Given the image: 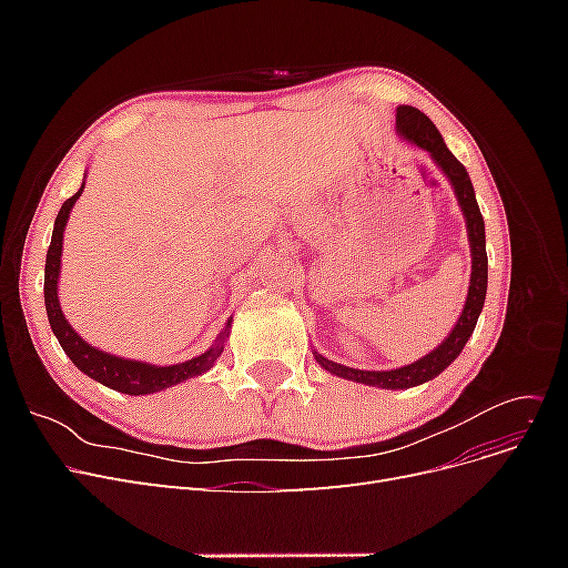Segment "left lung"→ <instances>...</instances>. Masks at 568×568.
Masks as SVG:
<instances>
[{"instance_id": "8db88e82", "label": "left lung", "mask_w": 568, "mask_h": 568, "mask_svg": "<svg viewBox=\"0 0 568 568\" xmlns=\"http://www.w3.org/2000/svg\"><path fill=\"white\" fill-rule=\"evenodd\" d=\"M395 130L403 136L405 142L417 144L419 149L432 153V159L436 165L443 170L445 178L450 180L455 196L459 201V209L464 213V220H467V234H469V248H471V280H469V294L467 303H464V311L453 326V332L448 334L436 351L424 355L422 359L398 369H388V372H367V369H353L346 365H338L334 359L320 355L317 351L313 353L322 369L332 372L336 376H343V379H351L357 384H367L376 388H412L432 382L434 376H438L445 367L455 363V357L462 353L464 343L469 341L474 334V326L478 322L480 311H484L486 303V288H488V255H486V225H484V215L478 211L474 186L469 180L467 168H464L450 149L445 146L440 132L436 125L415 106H398V113H395Z\"/></svg>"}]
</instances>
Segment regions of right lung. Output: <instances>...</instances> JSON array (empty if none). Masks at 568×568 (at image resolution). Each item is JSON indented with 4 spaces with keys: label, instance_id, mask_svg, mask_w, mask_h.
<instances>
[{
    "label": "right lung",
    "instance_id": "add662e5",
    "mask_svg": "<svg viewBox=\"0 0 568 568\" xmlns=\"http://www.w3.org/2000/svg\"><path fill=\"white\" fill-rule=\"evenodd\" d=\"M84 189H78V192L68 199L61 211L57 215L54 222V232H51V244L47 251V265H44V305H47V317H49V326L54 336L59 338L63 353L71 357V363L84 372L88 376H92L94 382L104 384L118 393H128V395H149V393H159L163 388H170L175 384H182L186 379H194V376L209 372L215 359L225 351V341L230 336V326L232 320H227L225 332H222L215 341V346L209 348L205 353H201L199 357L186 359V363L180 365H149V363H140V359H128V357H118L111 355L106 351H99L94 346H90L88 341L82 336H78V332L73 329L68 320L63 317L61 303H59V274H61V251H63V230L65 222L71 217V211L75 201L80 199Z\"/></svg>",
    "mask_w": 568,
    "mask_h": 568
}]
</instances>
